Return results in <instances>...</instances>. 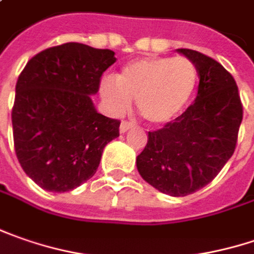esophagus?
I'll list each match as a JSON object with an SVG mask.
<instances>
[{
	"label": "esophagus",
	"mask_w": 254,
	"mask_h": 254,
	"mask_svg": "<svg viewBox=\"0 0 254 254\" xmlns=\"http://www.w3.org/2000/svg\"><path fill=\"white\" fill-rule=\"evenodd\" d=\"M135 127V124H132V122H127V121H124L122 124H121V133H125V132H127L129 129H132V127Z\"/></svg>",
	"instance_id": "esophagus-1"
}]
</instances>
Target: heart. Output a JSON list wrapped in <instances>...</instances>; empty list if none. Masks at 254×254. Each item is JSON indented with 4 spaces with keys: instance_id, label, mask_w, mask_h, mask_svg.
<instances>
[{
    "instance_id": "1",
    "label": "heart",
    "mask_w": 254,
    "mask_h": 254,
    "mask_svg": "<svg viewBox=\"0 0 254 254\" xmlns=\"http://www.w3.org/2000/svg\"><path fill=\"white\" fill-rule=\"evenodd\" d=\"M197 82V69L190 60L143 58L124 66L115 81L101 83V95L115 112H125L136 98L138 112L146 121L163 125L173 121L188 105Z\"/></svg>"
}]
</instances>
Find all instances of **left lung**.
Segmentation results:
<instances>
[{"instance_id":"obj_1","label":"left lung","mask_w":254,"mask_h":254,"mask_svg":"<svg viewBox=\"0 0 254 254\" xmlns=\"http://www.w3.org/2000/svg\"><path fill=\"white\" fill-rule=\"evenodd\" d=\"M178 52L197 69V96L182 115L149 132L136 166L159 192L186 196L212 182L232 158L243 106L235 78L219 62L197 51Z\"/></svg>"}]
</instances>
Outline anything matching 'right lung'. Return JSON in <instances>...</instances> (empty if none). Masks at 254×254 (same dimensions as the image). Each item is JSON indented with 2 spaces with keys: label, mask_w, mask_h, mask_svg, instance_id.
<instances>
[{
  "label": "right lung",
  "mask_w": 254,
  "mask_h": 254,
  "mask_svg": "<svg viewBox=\"0 0 254 254\" xmlns=\"http://www.w3.org/2000/svg\"><path fill=\"white\" fill-rule=\"evenodd\" d=\"M115 52L66 42L41 51L19 73L12 106L18 162L45 190L69 192L95 175L118 119L98 114L91 95Z\"/></svg>",
  "instance_id": "1"
}]
</instances>
